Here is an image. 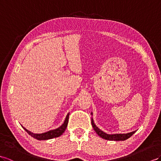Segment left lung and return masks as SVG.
<instances>
[{
    "label": "left lung",
    "mask_w": 161,
    "mask_h": 161,
    "mask_svg": "<svg viewBox=\"0 0 161 161\" xmlns=\"http://www.w3.org/2000/svg\"><path fill=\"white\" fill-rule=\"evenodd\" d=\"M92 125L94 130L96 131V133L100 136L103 139H105L107 140H110V141H124V140H126L127 139H129L130 137L132 135H133L136 130L131 132V133H126V134H116V135H108L105 133L104 132H103L98 127H97L94 125L93 120H92Z\"/></svg>",
    "instance_id": "1"
}]
</instances>
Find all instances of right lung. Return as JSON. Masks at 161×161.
<instances>
[{
  "label": "right lung",
  "mask_w": 161,
  "mask_h": 161,
  "mask_svg": "<svg viewBox=\"0 0 161 161\" xmlns=\"http://www.w3.org/2000/svg\"><path fill=\"white\" fill-rule=\"evenodd\" d=\"M69 114H67V117H66L65 121L64 122V124L62 125L60 127H59L58 129H56L55 130H49L48 132H46V133H41V134H35L31 133V131L28 130L27 129H26L25 128H24V129L25 130L27 133L29 134L30 135H31L32 137H34L38 140H46V139H52L54 137H58L60 136L62 134H63L64 130H66L68 125V122H69Z\"/></svg>",
  "instance_id": "add662e5"
}]
</instances>
